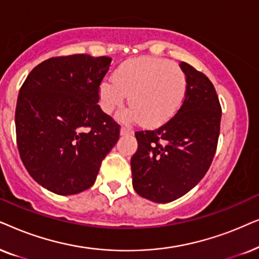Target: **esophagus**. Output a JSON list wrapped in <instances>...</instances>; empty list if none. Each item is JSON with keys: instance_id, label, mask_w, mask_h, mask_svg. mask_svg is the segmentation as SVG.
Listing matches in <instances>:
<instances>
[{"instance_id": "esophagus-1", "label": "esophagus", "mask_w": 259, "mask_h": 259, "mask_svg": "<svg viewBox=\"0 0 259 259\" xmlns=\"http://www.w3.org/2000/svg\"><path fill=\"white\" fill-rule=\"evenodd\" d=\"M134 130L132 126L129 125H122L120 127V135H129V134H133Z\"/></svg>"}]
</instances>
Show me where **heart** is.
Returning <instances> with one entry per match:
<instances>
[{"label":"heart","mask_w":259,"mask_h":259,"mask_svg":"<svg viewBox=\"0 0 259 259\" xmlns=\"http://www.w3.org/2000/svg\"><path fill=\"white\" fill-rule=\"evenodd\" d=\"M186 89L187 78L179 64L164 58H134L117 68L112 80L102 82L99 102L103 111L112 113L129 96L126 118L158 125L178 111Z\"/></svg>","instance_id":"heart-1"}]
</instances>
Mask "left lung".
I'll list each match as a JSON object with an SVG mask.
<instances>
[{
	"label": "left lung",
	"instance_id": "obj_1",
	"mask_svg": "<svg viewBox=\"0 0 259 259\" xmlns=\"http://www.w3.org/2000/svg\"><path fill=\"white\" fill-rule=\"evenodd\" d=\"M180 66L187 78L181 106L156 129L135 133L139 148L130 161L137 194L161 204L181 198L205 177L220 133L222 105L212 81L185 61Z\"/></svg>",
	"mask_w": 259,
	"mask_h": 259
}]
</instances>
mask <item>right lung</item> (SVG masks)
Listing matches in <instances>:
<instances>
[{
	"label": "right lung",
	"instance_id": "right-lung-1",
	"mask_svg": "<svg viewBox=\"0 0 259 259\" xmlns=\"http://www.w3.org/2000/svg\"><path fill=\"white\" fill-rule=\"evenodd\" d=\"M110 57H54L30 71L15 110L16 143L30 177L59 195L91 187L120 125L102 111L99 88Z\"/></svg>",
	"mask_w": 259,
	"mask_h": 259
}]
</instances>
